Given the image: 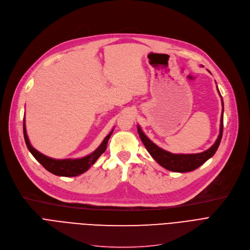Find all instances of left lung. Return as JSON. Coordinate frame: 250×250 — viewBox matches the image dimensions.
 Wrapping results in <instances>:
<instances>
[{
	"label": "left lung",
	"instance_id": "left-lung-1",
	"mask_svg": "<svg viewBox=\"0 0 250 250\" xmlns=\"http://www.w3.org/2000/svg\"><path fill=\"white\" fill-rule=\"evenodd\" d=\"M217 90L219 92L218 88ZM138 132L144 146L146 148V151L158 164L162 166V167H164L165 169H167L169 171L177 172V173H185V172L194 171L197 168L200 167L201 165H203L211 157H213L220 145L222 134H223V99H222V114H221V120H220L219 136L217 140H216V142L214 143V145L210 146L208 149H206L205 152L198 153V154H172L159 147L157 145H155L144 134V131L142 130L140 125H138Z\"/></svg>",
	"mask_w": 250,
	"mask_h": 250
}]
</instances>
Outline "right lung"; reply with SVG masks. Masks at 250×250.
Returning a JSON list of instances; mask_svg holds the SVG:
<instances>
[{
  "label": "right lung",
  "instance_id": "obj_1",
  "mask_svg": "<svg viewBox=\"0 0 250 250\" xmlns=\"http://www.w3.org/2000/svg\"><path fill=\"white\" fill-rule=\"evenodd\" d=\"M23 130H24V139L26 146L30 153L33 155L43 167L50 173H52L56 176H62V177H75L79 176L80 174H83L86 172L91 166L97 161V159L101 157L104 151L106 149L107 142L112 134L113 129L109 132V134L104 138L103 143L101 144L93 153L90 155L83 157L80 159H64V160H56L49 158L40 152H38L36 148L33 147L30 144V141L27 136V131H26V125H25V120L23 124Z\"/></svg>",
  "mask_w": 250,
  "mask_h": 250
}]
</instances>
